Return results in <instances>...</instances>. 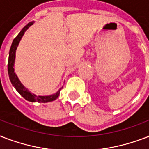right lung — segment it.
Here are the masks:
<instances>
[{
	"instance_id": "1",
	"label": "right lung",
	"mask_w": 149,
	"mask_h": 149,
	"mask_svg": "<svg viewBox=\"0 0 149 149\" xmlns=\"http://www.w3.org/2000/svg\"><path fill=\"white\" fill-rule=\"evenodd\" d=\"M34 24V21L28 23L27 25H25V27L23 28L21 30V32L18 33V35L14 39L12 44L10 48V51H9V57H8V75L10 81H11V84L13 85L15 88L17 92L22 96L24 99H25L28 101L32 102H52L54 100H56L60 95V91L63 88V86L61 87L56 93L52 94L49 95H36L34 93H32L27 88L24 86L22 83L21 82L20 80L18 79V76L15 72V68H14V65H15V54L16 49L18 47L19 42H20L22 38L24 36L25 33L26 32L29 28L30 27L31 25Z\"/></svg>"
}]
</instances>
